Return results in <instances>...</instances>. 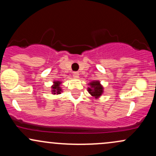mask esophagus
<instances>
[{
    "label": "esophagus",
    "instance_id": "esophagus-1",
    "mask_svg": "<svg viewBox=\"0 0 156 156\" xmlns=\"http://www.w3.org/2000/svg\"><path fill=\"white\" fill-rule=\"evenodd\" d=\"M73 76L75 78H78L79 77V73L78 72H74L73 73Z\"/></svg>",
    "mask_w": 156,
    "mask_h": 156
}]
</instances>
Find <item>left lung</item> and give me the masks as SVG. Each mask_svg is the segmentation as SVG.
<instances>
[{
	"mask_svg": "<svg viewBox=\"0 0 156 156\" xmlns=\"http://www.w3.org/2000/svg\"><path fill=\"white\" fill-rule=\"evenodd\" d=\"M89 87L88 88V92L91 95L97 98H99L103 92V87L100 83L99 80H94L89 83Z\"/></svg>",
	"mask_w": 156,
	"mask_h": 156,
	"instance_id": "8db88e82",
	"label": "left lung"
}]
</instances>
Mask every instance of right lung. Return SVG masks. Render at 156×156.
<instances>
[{"instance_id":"add662e5","label":"right lung","mask_w":156,"mask_h":156,"mask_svg":"<svg viewBox=\"0 0 156 156\" xmlns=\"http://www.w3.org/2000/svg\"><path fill=\"white\" fill-rule=\"evenodd\" d=\"M61 83H62V82H60V81L53 82V85L51 87L52 94H61V92H62V87H60Z\"/></svg>"}]
</instances>
